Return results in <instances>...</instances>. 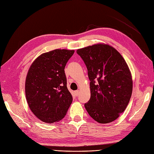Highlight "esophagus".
<instances>
[{"instance_id":"1","label":"esophagus","mask_w":154,"mask_h":154,"mask_svg":"<svg viewBox=\"0 0 154 154\" xmlns=\"http://www.w3.org/2000/svg\"><path fill=\"white\" fill-rule=\"evenodd\" d=\"M74 93H75V95H76V96H78V95H79V93H80V91L79 90H76V91H74Z\"/></svg>"}]
</instances>
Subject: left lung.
I'll use <instances>...</instances> for the list:
<instances>
[{"label":"left lung","instance_id":"left-lung-1","mask_svg":"<svg viewBox=\"0 0 154 154\" xmlns=\"http://www.w3.org/2000/svg\"><path fill=\"white\" fill-rule=\"evenodd\" d=\"M88 69L91 97L84 106L88 114L101 124L116 120L126 109L132 92L129 68L113 47L97 43L79 49Z\"/></svg>","mask_w":154,"mask_h":154}]
</instances>
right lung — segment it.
I'll return each instance as SVG.
<instances>
[{
    "label": "right lung",
    "instance_id": "obj_1",
    "mask_svg": "<svg viewBox=\"0 0 154 154\" xmlns=\"http://www.w3.org/2000/svg\"><path fill=\"white\" fill-rule=\"evenodd\" d=\"M74 50L54 49L41 54L27 74L25 92L30 110L40 121L63 119L72 101L66 86L64 68Z\"/></svg>",
    "mask_w": 154,
    "mask_h": 154
}]
</instances>
